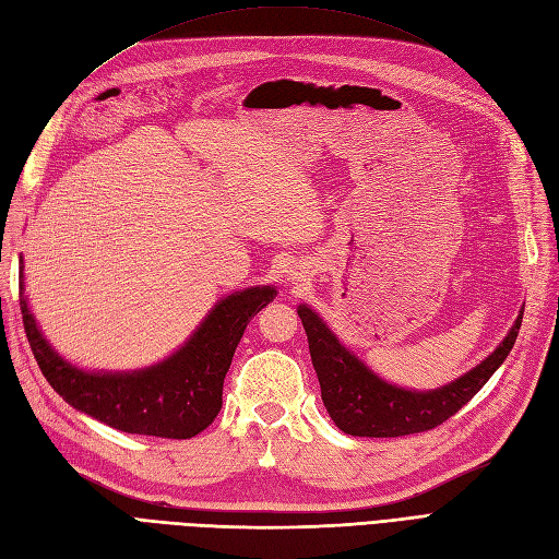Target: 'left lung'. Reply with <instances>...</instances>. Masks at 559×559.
Masks as SVG:
<instances>
[{
    "instance_id": "8db88e82",
    "label": "left lung",
    "mask_w": 559,
    "mask_h": 559,
    "mask_svg": "<svg viewBox=\"0 0 559 559\" xmlns=\"http://www.w3.org/2000/svg\"><path fill=\"white\" fill-rule=\"evenodd\" d=\"M298 317L308 333L321 401H324L331 419L345 433L366 438H396L443 425L480 392L483 384L509 357L522 324L520 314L503 343L464 378L436 389V392H405V389L386 384L370 373L354 354L337 343V337L310 308L300 306Z\"/></svg>"
}]
</instances>
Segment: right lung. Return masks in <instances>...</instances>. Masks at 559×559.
<instances>
[{"label": "right lung", "mask_w": 559, "mask_h": 559, "mask_svg": "<svg viewBox=\"0 0 559 559\" xmlns=\"http://www.w3.org/2000/svg\"><path fill=\"white\" fill-rule=\"evenodd\" d=\"M19 277L25 335L48 384L76 411L118 431L158 438H193L212 425L222 411L224 378L235 347L251 317L275 298L273 286H253L228 296L189 343L154 368L118 376L83 373L48 347L23 298V273Z\"/></svg>", "instance_id": "add662e5"}]
</instances>
